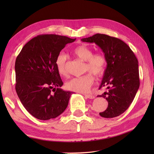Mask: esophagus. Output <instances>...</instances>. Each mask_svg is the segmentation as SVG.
Wrapping results in <instances>:
<instances>
[{
  "instance_id": "esophagus-1",
  "label": "esophagus",
  "mask_w": 154,
  "mask_h": 154,
  "mask_svg": "<svg viewBox=\"0 0 154 154\" xmlns=\"http://www.w3.org/2000/svg\"><path fill=\"white\" fill-rule=\"evenodd\" d=\"M84 96L86 98H88V99H93L94 98V97L93 95H91V94H85Z\"/></svg>"
}]
</instances>
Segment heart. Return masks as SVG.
<instances>
[{"instance_id": "heart-1", "label": "heart", "mask_w": 154, "mask_h": 154, "mask_svg": "<svg viewBox=\"0 0 154 154\" xmlns=\"http://www.w3.org/2000/svg\"><path fill=\"white\" fill-rule=\"evenodd\" d=\"M73 54L80 60L85 61L84 71H90L94 75L99 77L102 75L106 68V59L104 55L100 53H93V51L87 45L82 44L75 48ZM58 73L61 76L67 75V55L63 53L57 55L55 60ZM94 78L91 73H87L82 76L74 77L66 83V88L69 91L75 92L85 93L89 89L93 84Z\"/></svg>"}]
</instances>
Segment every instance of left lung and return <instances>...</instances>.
<instances>
[{"mask_svg":"<svg viewBox=\"0 0 154 154\" xmlns=\"http://www.w3.org/2000/svg\"><path fill=\"white\" fill-rule=\"evenodd\" d=\"M95 43L104 54L107 65L99 89H106L101 95L108 101V107L100 116L114 118L125 112L134 99L140 87L138 61L131 49L119 38L96 34L81 39Z\"/></svg>","mask_w":154,"mask_h":154,"instance_id":"obj_1","label":"left lung"}]
</instances>
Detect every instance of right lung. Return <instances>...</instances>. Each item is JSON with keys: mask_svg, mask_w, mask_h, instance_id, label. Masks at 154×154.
Returning <instances> with one entry per match:
<instances>
[{"mask_svg": "<svg viewBox=\"0 0 154 154\" xmlns=\"http://www.w3.org/2000/svg\"><path fill=\"white\" fill-rule=\"evenodd\" d=\"M76 40L55 34L40 35L22 48L15 62L16 93L28 112L39 120L60 116L73 92L61 89L63 83L55 60L65 45Z\"/></svg>", "mask_w": 154, "mask_h": 154, "instance_id": "obj_1", "label": "right lung"}]
</instances>
